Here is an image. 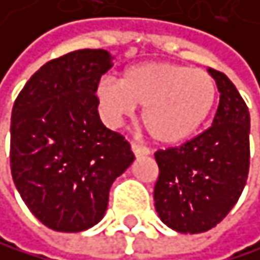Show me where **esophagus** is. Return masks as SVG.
Listing matches in <instances>:
<instances>
[{"mask_svg":"<svg viewBox=\"0 0 260 260\" xmlns=\"http://www.w3.org/2000/svg\"><path fill=\"white\" fill-rule=\"evenodd\" d=\"M131 149H133L136 157H144V155H149V153H150V150L145 147V145H141V144H137V142L131 144Z\"/></svg>","mask_w":260,"mask_h":260,"instance_id":"34e87169","label":"esophagus"}]
</instances>
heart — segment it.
Returning a JSON list of instances; mask_svg holds the SVG:
<instances>
[{"label": "heart", "instance_id": "obj_1", "mask_svg": "<svg viewBox=\"0 0 260 260\" xmlns=\"http://www.w3.org/2000/svg\"><path fill=\"white\" fill-rule=\"evenodd\" d=\"M217 87L204 69L167 61H150L124 71L121 82L103 77L97 100L111 123L144 107L142 123L152 139L176 144L206 123L215 103Z\"/></svg>", "mask_w": 260, "mask_h": 260}]
</instances>
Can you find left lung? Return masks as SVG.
<instances>
[{"mask_svg":"<svg viewBox=\"0 0 260 260\" xmlns=\"http://www.w3.org/2000/svg\"><path fill=\"white\" fill-rule=\"evenodd\" d=\"M220 92L212 126L179 147L155 152L160 220L178 233H204L240 199L249 171V110L235 84L209 68Z\"/></svg>","mask_w":260,"mask_h":260,"instance_id":"left-lung-1","label":"left lung"}]
</instances>
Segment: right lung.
Wrapping results in <instances>:
<instances>
[{
    "instance_id": "right-lung-1",
    "label": "right lung",
    "mask_w": 260,
    "mask_h": 260,
    "mask_svg": "<svg viewBox=\"0 0 260 260\" xmlns=\"http://www.w3.org/2000/svg\"><path fill=\"white\" fill-rule=\"evenodd\" d=\"M111 61L107 50L89 48L51 59L12 107V179L28 210L54 232L97 225L113 181L134 161L129 142L97 110V84Z\"/></svg>"
}]
</instances>
